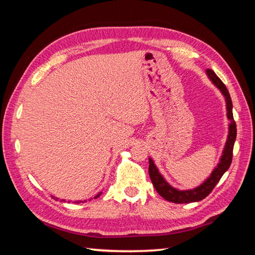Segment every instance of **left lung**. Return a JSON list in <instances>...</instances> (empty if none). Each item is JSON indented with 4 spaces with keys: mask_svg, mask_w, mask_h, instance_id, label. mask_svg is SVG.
<instances>
[{
    "mask_svg": "<svg viewBox=\"0 0 255 255\" xmlns=\"http://www.w3.org/2000/svg\"><path fill=\"white\" fill-rule=\"evenodd\" d=\"M206 75L208 79L212 81L217 89H219L222 95L225 98L226 103V117L229 119V133H228V139H226L225 146L222 151V156L220 158V163L217 164L216 167L213 169L211 175L203 182L200 186L192 189H178L173 187L167 180H166L163 175L159 173L158 168L155 165L154 160L149 157V176L151 179V183L154 185V187L159 195L165 198L166 201L176 203V204H186V203H193L204 200V198L210 194L213 188L215 187V185L220 182V179L223 174L230 168V165L232 163V156H233V147L235 139H237V124L234 122L233 118V105L232 100L228 89L222 80L219 77L215 75V72L213 70L207 69Z\"/></svg>",
    "mask_w": 255,
    "mask_h": 255,
    "instance_id": "1",
    "label": "left lung"
}]
</instances>
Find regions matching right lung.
I'll list each match as a JSON object with an SVG mask.
<instances>
[{
  "label": "right lung",
  "instance_id": "1",
  "mask_svg": "<svg viewBox=\"0 0 255 255\" xmlns=\"http://www.w3.org/2000/svg\"><path fill=\"white\" fill-rule=\"evenodd\" d=\"M101 194H103V193H101V192H100V193H99V194H97V195H96V196H95V198H97V197H99V196H100V195H101ZM52 197H53V196H52ZM57 200H58V198H57ZM62 201H63V202H64V200H62ZM83 202H86V201H83ZM76 203H81V201H77V202H76Z\"/></svg>",
  "mask_w": 255,
  "mask_h": 255
}]
</instances>
